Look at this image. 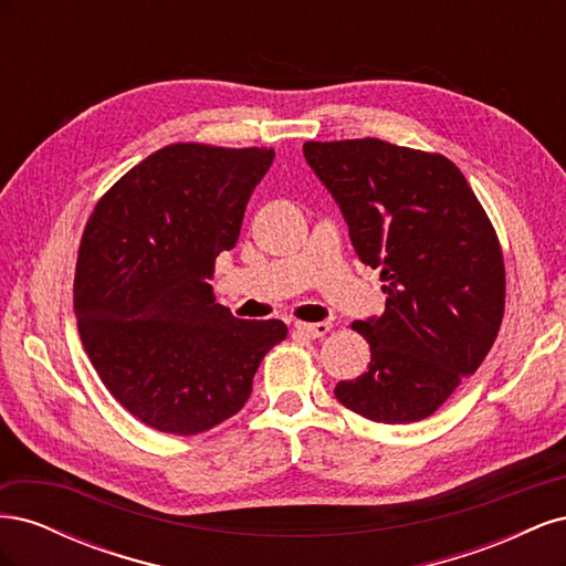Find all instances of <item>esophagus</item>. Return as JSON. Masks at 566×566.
<instances>
[{"label":"esophagus","mask_w":566,"mask_h":566,"mask_svg":"<svg viewBox=\"0 0 566 566\" xmlns=\"http://www.w3.org/2000/svg\"><path fill=\"white\" fill-rule=\"evenodd\" d=\"M295 328H297V333L304 335V337L318 339V337L331 333V323H328V321H321V323H297Z\"/></svg>","instance_id":"obj_1"}]
</instances>
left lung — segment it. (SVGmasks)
Returning <instances> with one entry per match:
<instances>
[{
    "label": "left lung",
    "instance_id": "1",
    "mask_svg": "<svg viewBox=\"0 0 566 566\" xmlns=\"http://www.w3.org/2000/svg\"><path fill=\"white\" fill-rule=\"evenodd\" d=\"M364 264L380 269L382 316L352 328L370 364L335 397L385 424L418 422L482 366L505 310L499 235L460 169L439 153L380 139L306 142Z\"/></svg>",
    "mask_w": 566,
    "mask_h": 566
}]
</instances>
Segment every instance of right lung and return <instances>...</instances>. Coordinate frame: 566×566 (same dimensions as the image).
I'll return each mask as SVG.
<instances>
[{"mask_svg":"<svg viewBox=\"0 0 566 566\" xmlns=\"http://www.w3.org/2000/svg\"><path fill=\"white\" fill-rule=\"evenodd\" d=\"M271 163V148L165 146L84 227L73 287L82 345L113 397L153 430L188 437L235 416L287 335L276 318H235L208 283Z\"/></svg>","mask_w":566,"mask_h":566,"instance_id":"1","label":"right lung"}]
</instances>
